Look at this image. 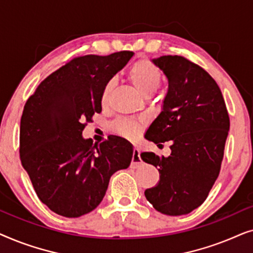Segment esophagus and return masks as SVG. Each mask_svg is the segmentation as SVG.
Returning a JSON list of instances; mask_svg holds the SVG:
<instances>
[{
	"instance_id": "esophagus-1",
	"label": "esophagus",
	"mask_w": 253,
	"mask_h": 253,
	"mask_svg": "<svg viewBox=\"0 0 253 253\" xmlns=\"http://www.w3.org/2000/svg\"><path fill=\"white\" fill-rule=\"evenodd\" d=\"M140 164H141V159H140L139 150H138V148H134L132 153V160H131V168H137Z\"/></svg>"
}]
</instances>
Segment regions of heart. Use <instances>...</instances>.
I'll return each instance as SVG.
<instances>
[{
  "mask_svg": "<svg viewBox=\"0 0 253 253\" xmlns=\"http://www.w3.org/2000/svg\"><path fill=\"white\" fill-rule=\"evenodd\" d=\"M130 82L143 95L154 93L162 82V72L153 62L147 58H140L134 62L127 72ZM114 81L110 79L105 84L101 92V103L106 105L108 101L110 92H112ZM113 129L121 136L133 139L139 134L141 124L129 119H120L113 124Z\"/></svg>",
  "mask_w": 253,
  "mask_h": 253,
  "instance_id": "b5f03b06",
  "label": "heart"
}]
</instances>
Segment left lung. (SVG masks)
<instances>
[{
    "label": "left lung",
    "mask_w": 253,
    "mask_h": 253,
    "mask_svg": "<svg viewBox=\"0 0 253 253\" xmlns=\"http://www.w3.org/2000/svg\"><path fill=\"white\" fill-rule=\"evenodd\" d=\"M153 62L167 76L169 87L164 109L145 138L158 145L171 141V154H140L160 174L145 197L166 215H183L205 202L219 176L229 115L220 87L205 69L179 55Z\"/></svg>",
    "instance_id": "obj_1"
}]
</instances>
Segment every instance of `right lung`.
Returning <instances> with one entry per match:
<instances>
[{"label":"right lung","mask_w":253,"mask_h":253,"mask_svg":"<svg viewBox=\"0 0 253 253\" xmlns=\"http://www.w3.org/2000/svg\"><path fill=\"white\" fill-rule=\"evenodd\" d=\"M133 53L74 57L43 79L27 99L20 119L19 155L38 198L65 217L92 212L110 176L132 160V146L120 137L99 145L82 137L101 113L105 84Z\"/></svg>","instance_id":"right-lung-1"}]
</instances>
